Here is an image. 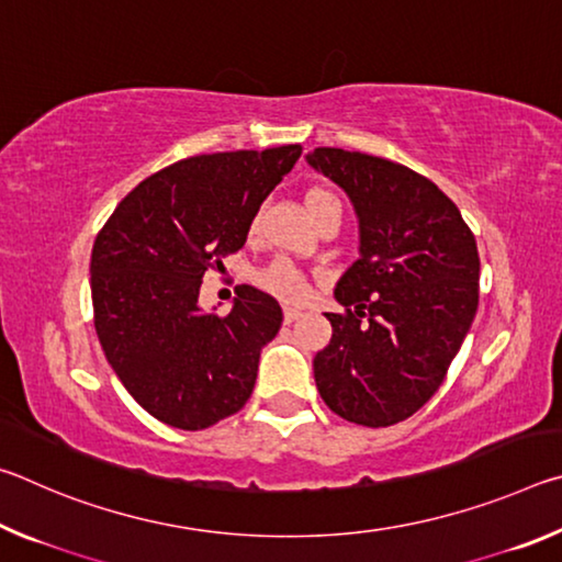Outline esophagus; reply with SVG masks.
<instances>
[{
	"mask_svg": "<svg viewBox=\"0 0 562 562\" xmlns=\"http://www.w3.org/2000/svg\"><path fill=\"white\" fill-rule=\"evenodd\" d=\"M302 317V310H297V307H284V322H294V319H300Z\"/></svg>",
	"mask_w": 562,
	"mask_h": 562,
	"instance_id": "obj_1",
	"label": "esophagus"
}]
</instances>
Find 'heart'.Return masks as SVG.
<instances>
[{
    "label": "heart",
    "mask_w": 562,
    "mask_h": 562,
    "mask_svg": "<svg viewBox=\"0 0 562 562\" xmlns=\"http://www.w3.org/2000/svg\"><path fill=\"white\" fill-rule=\"evenodd\" d=\"M304 203H307L312 213L325 203H337V198L325 188H310L307 195H304ZM258 282L265 290H270L278 294V297L290 302H302L307 300L310 294V284L304 280V274L288 260H274L272 265H268V268L258 274Z\"/></svg>",
    "instance_id": "heart-1"
}]
</instances>
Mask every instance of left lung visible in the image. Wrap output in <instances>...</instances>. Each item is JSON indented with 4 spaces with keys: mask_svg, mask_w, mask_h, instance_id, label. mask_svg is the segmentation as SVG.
<instances>
[{
    "mask_svg": "<svg viewBox=\"0 0 562 562\" xmlns=\"http://www.w3.org/2000/svg\"><path fill=\"white\" fill-rule=\"evenodd\" d=\"M307 164L345 190L359 221V258L325 312L329 345L315 382L331 412L392 426L441 386L479 310V247L449 198L394 160L315 148Z\"/></svg>",
    "mask_w": 562,
    "mask_h": 562,
    "instance_id": "obj_1",
    "label": "left lung"
}]
</instances>
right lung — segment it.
Segmentation results:
<instances>
[{
    "label": "right lung",
    "instance_id": "add662e5",
    "mask_svg": "<svg viewBox=\"0 0 562 562\" xmlns=\"http://www.w3.org/2000/svg\"><path fill=\"white\" fill-rule=\"evenodd\" d=\"M300 146L193 156L123 198L91 252L93 325L113 372L158 422L201 431L240 412L260 351L282 325L268 292L243 284L231 315L198 304L203 274L247 240Z\"/></svg>",
    "mask_w": 562,
    "mask_h": 562
}]
</instances>
